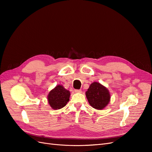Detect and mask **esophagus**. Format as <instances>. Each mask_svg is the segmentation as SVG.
Wrapping results in <instances>:
<instances>
[{
  "mask_svg": "<svg viewBox=\"0 0 152 152\" xmlns=\"http://www.w3.org/2000/svg\"><path fill=\"white\" fill-rule=\"evenodd\" d=\"M75 93H82V91L79 90V89H75Z\"/></svg>",
  "mask_w": 152,
  "mask_h": 152,
  "instance_id": "obj_1",
  "label": "esophagus"
}]
</instances>
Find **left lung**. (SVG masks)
Returning a JSON list of instances; mask_svg holds the SVG:
<instances>
[{"mask_svg":"<svg viewBox=\"0 0 152 152\" xmlns=\"http://www.w3.org/2000/svg\"><path fill=\"white\" fill-rule=\"evenodd\" d=\"M86 95L90 105L97 110L104 108L110 101V94L108 89L97 82L90 85Z\"/></svg>","mask_w":152,"mask_h":152,"instance_id":"8db88e82","label":"left lung"}]
</instances>
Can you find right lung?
<instances>
[{"label": "right lung", "mask_w": 152, "mask_h": 152, "mask_svg": "<svg viewBox=\"0 0 152 152\" xmlns=\"http://www.w3.org/2000/svg\"><path fill=\"white\" fill-rule=\"evenodd\" d=\"M70 93L62 85H58L49 92L48 96V103L53 109L63 108L70 100Z\"/></svg>", "instance_id": "1"}]
</instances>
